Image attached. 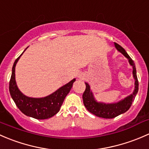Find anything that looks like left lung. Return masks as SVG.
I'll use <instances>...</instances> for the list:
<instances>
[{
    "label": "left lung",
    "instance_id": "obj_1",
    "mask_svg": "<svg viewBox=\"0 0 149 149\" xmlns=\"http://www.w3.org/2000/svg\"><path fill=\"white\" fill-rule=\"evenodd\" d=\"M115 47L128 59L130 64L133 67V77L136 80L135 81V90L133 94L125 97V99L122 100L120 102H116V103L106 104L102 103V102H98L95 100L93 93L90 91V85L87 82H85L86 88L83 95H82L84 105L89 112H90L97 117L103 118H114L119 115L125 113L127 110H128V109L131 108L132 102L134 100L136 94L139 91V81H138L134 62L132 60V59L127 54V52L125 51V49L122 47H120L119 44H118L117 43H115Z\"/></svg>",
    "mask_w": 149,
    "mask_h": 149
}]
</instances>
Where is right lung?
Segmentation results:
<instances>
[{
	"mask_svg": "<svg viewBox=\"0 0 149 149\" xmlns=\"http://www.w3.org/2000/svg\"><path fill=\"white\" fill-rule=\"evenodd\" d=\"M22 54L16 59L12 68V74L9 82L10 96L18 108L26 116L39 120L49 118L59 111L64 98L70 93L75 79L47 97L41 98L26 97L18 90L15 80V67Z\"/></svg>",
	"mask_w": 149,
	"mask_h": 149,
	"instance_id": "add662e5",
	"label": "right lung"
}]
</instances>
